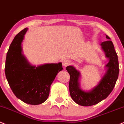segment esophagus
<instances>
[{
	"mask_svg": "<svg viewBox=\"0 0 124 124\" xmlns=\"http://www.w3.org/2000/svg\"><path fill=\"white\" fill-rule=\"evenodd\" d=\"M70 64L71 62H70V60H68L67 59H65L62 61V65H63L64 67H66L67 66L69 65Z\"/></svg>",
	"mask_w": 124,
	"mask_h": 124,
	"instance_id": "1",
	"label": "esophagus"
}]
</instances>
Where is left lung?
Listing matches in <instances>:
<instances>
[{"label":"left lung","instance_id":"obj_1","mask_svg":"<svg viewBox=\"0 0 124 124\" xmlns=\"http://www.w3.org/2000/svg\"><path fill=\"white\" fill-rule=\"evenodd\" d=\"M106 38L110 39L107 35ZM101 46L106 56L109 60L108 62L106 65L107 70L99 84L91 91L85 92L81 90L79 84L80 72L71 65L66 67L70 75V93L71 98L79 105L91 106L105 99L114 89L118 77V60L113 42L108 40L102 42Z\"/></svg>","mask_w":124,"mask_h":124}]
</instances>
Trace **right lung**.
Masks as SVG:
<instances>
[{
    "instance_id": "right-lung-1",
    "label": "right lung",
    "mask_w": 124,
    "mask_h": 124,
    "mask_svg": "<svg viewBox=\"0 0 124 124\" xmlns=\"http://www.w3.org/2000/svg\"><path fill=\"white\" fill-rule=\"evenodd\" d=\"M27 28L14 37L7 53L5 74L10 88L19 99L27 104L38 105L49 95L50 85L62 70V62L32 66L22 54L21 43Z\"/></svg>"
}]
</instances>
